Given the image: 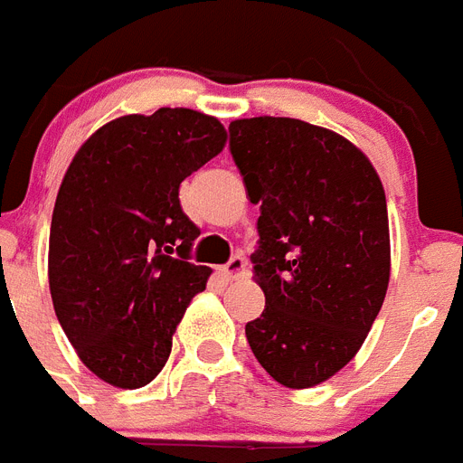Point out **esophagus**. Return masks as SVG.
<instances>
[{"mask_svg":"<svg viewBox=\"0 0 463 463\" xmlns=\"http://www.w3.org/2000/svg\"><path fill=\"white\" fill-rule=\"evenodd\" d=\"M221 273H223L225 279H240L247 275V263H244L242 256H232L231 261L221 268Z\"/></svg>","mask_w":463,"mask_h":463,"instance_id":"obj_1","label":"esophagus"}]
</instances>
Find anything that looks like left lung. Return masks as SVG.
Segmentation results:
<instances>
[{"instance_id":"left-lung-1","label":"left lung","mask_w":463,"mask_h":463,"mask_svg":"<svg viewBox=\"0 0 463 463\" xmlns=\"http://www.w3.org/2000/svg\"><path fill=\"white\" fill-rule=\"evenodd\" d=\"M228 131L247 197L261 204L251 259L266 308L244 334L275 382L313 388L355 357L386 298L382 178L348 138L301 119L263 115Z\"/></svg>"}]
</instances>
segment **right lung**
Here are the masks:
<instances>
[{
  "mask_svg": "<svg viewBox=\"0 0 463 463\" xmlns=\"http://www.w3.org/2000/svg\"><path fill=\"white\" fill-rule=\"evenodd\" d=\"M225 138L212 115L159 108L103 124L70 162L49 232V289L80 360L110 386L153 382L207 287L212 270L188 261L200 231L178 188Z\"/></svg>",
  "mask_w": 463,
  "mask_h": 463,
  "instance_id": "1",
  "label": "right lung"
}]
</instances>
